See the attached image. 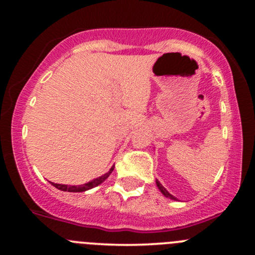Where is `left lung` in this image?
<instances>
[{"label":"left lung","mask_w":255,"mask_h":255,"mask_svg":"<svg viewBox=\"0 0 255 255\" xmlns=\"http://www.w3.org/2000/svg\"><path fill=\"white\" fill-rule=\"evenodd\" d=\"M156 184H157V187H158V189H159L160 191V193H162L163 195H164V197H166V198H169V199H171V200H178L177 198H175L174 195H171L170 193H169L168 191H166V189L164 188V187L162 186V183L159 182V181L158 180H156Z\"/></svg>","instance_id":"left-lung-1"}]
</instances>
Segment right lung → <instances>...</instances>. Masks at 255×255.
<instances>
[{
    "mask_svg": "<svg viewBox=\"0 0 255 255\" xmlns=\"http://www.w3.org/2000/svg\"><path fill=\"white\" fill-rule=\"evenodd\" d=\"M114 168H115V165H113L110 168V170L107 172V174L102 175V176H99L97 178H95V180L90 181V182L87 183H84L81 184V186H68V184H60V183H54L51 182V184L54 187H56L57 189H60V191H63V192H73V193H79V192H85V191H89L91 188H95V187H97L98 184H101L102 182H104L105 180H107L108 177H109V175L113 172Z\"/></svg>",
    "mask_w": 255,
    "mask_h": 255,
    "instance_id": "obj_1",
    "label": "right lung"
}]
</instances>
